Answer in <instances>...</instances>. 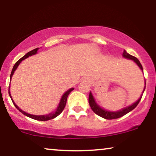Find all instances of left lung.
Returning a JSON list of instances; mask_svg holds the SVG:
<instances>
[{
  "label": "left lung",
  "instance_id": "obj_1",
  "mask_svg": "<svg viewBox=\"0 0 156 156\" xmlns=\"http://www.w3.org/2000/svg\"><path fill=\"white\" fill-rule=\"evenodd\" d=\"M123 56L124 58H126L133 60V61H135V63H136L137 65L140 67V68L142 70V71H143V69L142 65H141L140 61H138V58H136V57L133 56V55L128 54L126 51H123ZM145 89H146V86H145L144 90H143V92H144ZM141 98H142V96H141L140 98H139L138 101H137L135 103H133V105H130V106L126 108H124V109L120 110V111H117V112L108 111H105V110H104V109L101 108L100 107L99 105H98L96 104V103L95 102V100H94V98H93V95H92V94H91L90 92V93H89L88 102H89V105H90L91 109H92V111L94 112L95 114H97L98 115L101 116V117L105 118V119L112 120V119H116V118H119L120 117H122V116L125 115L126 114H127L128 113H129L130 111H133V110L138 105L139 102H140V101L141 100Z\"/></svg>",
  "mask_w": 156,
  "mask_h": 156
}]
</instances>
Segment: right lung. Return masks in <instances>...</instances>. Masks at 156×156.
Instances as JSON below:
<instances>
[{"label": "right lung", "instance_id": "right-lung-1", "mask_svg": "<svg viewBox=\"0 0 156 156\" xmlns=\"http://www.w3.org/2000/svg\"><path fill=\"white\" fill-rule=\"evenodd\" d=\"M38 49H39L38 48H35V49L32 50V51H30V52H28V53H27L26 55H24L23 57H22L21 58L19 59L17 62H16V64L13 66V69H12L11 73H10V79H11L12 76H13V74L14 73V71H15L16 68H18V66L20 64V62H21L23 60L26 59V58H28L29 56H30V55L36 54L37 53V51H38ZM73 89L74 88H70V90H67L65 93H64V95H63V96H62V98L61 100V102H60V104L58 105V108H57L56 111H55V113H51L48 114V115H30V114H28V113H26V112L23 111L22 110L20 109L19 108H18L17 105H16V103L13 102V99H12L11 95H10V86H9V87H8V93H9V95H10V98H11V100H12V102H13V103L14 104V105H15V106H16V108H17L20 112H21V113L23 114V115L28 116V117L30 118H33V119H35V120H41V121H45V120H48L53 119V118L57 117L58 115H59L60 114L62 113V111H63L64 108H65L66 105V102H67V98H68V95L70 94V93L71 92L72 90H73Z\"/></svg>", "mask_w": 156, "mask_h": 156}]
</instances>
